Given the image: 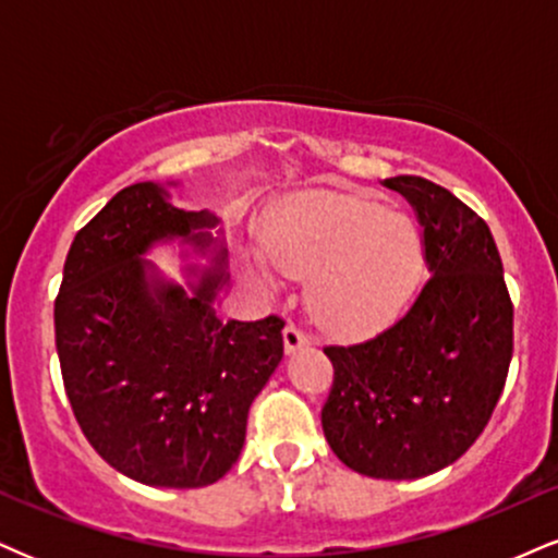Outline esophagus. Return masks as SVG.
<instances>
[{
    "label": "esophagus",
    "mask_w": 558,
    "mask_h": 558,
    "mask_svg": "<svg viewBox=\"0 0 558 558\" xmlns=\"http://www.w3.org/2000/svg\"><path fill=\"white\" fill-rule=\"evenodd\" d=\"M312 340H308V335L301 330L296 325H286L283 330V345H286V353H293L299 351V348H306Z\"/></svg>",
    "instance_id": "obj_1"
}]
</instances>
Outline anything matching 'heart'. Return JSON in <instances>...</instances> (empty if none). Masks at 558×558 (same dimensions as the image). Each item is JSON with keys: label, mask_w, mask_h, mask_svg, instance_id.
<instances>
[{"label": "heart", "mask_w": 558, "mask_h": 558, "mask_svg": "<svg viewBox=\"0 0 558 558\" xmlns=\"http://www.w3.org/2000/svg\"><path fill=\"white\" fill-rule=\"evenodd\" d=\"M262 244L275 270L308 278V312L332 332H364L398 317L424 272V236L411 215L348 192L280 199ZM269 266L254 259L257 278L272 286Z\"/></svg>", "instance_id": "1"}]
</instances>
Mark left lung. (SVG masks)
<instances>
[{
  "mask_svg": "<svg viewBox=\"0 0 558 558\" xmlns=\"http://www.w3.org/2000/svg\"><path fill=\"white\" fill-rule=\"evenodd\" d=\"M424 228L432 278L398 322L325 345L332 389L322 428L368 478H424L462 458L492 418L512 361V299L486 220L421 177L385 179Z\"/></svg>",
  "mask_w": 558,
  "mask_h": 558,
  "instance_id": "8db88e82",
  "label": "left lung"
}]
</instances>
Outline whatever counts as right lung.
<instances>
[{"instance_id":"1","label":"right lung","mask_w":558,"mask_h":558,"mask_svg":"<svg viewBox=\"0 0 558 558\" xmlns=\"http://www.w3.org/2000/svg\"><path fill=\"white\" fill-rule=\"evenodd\" d=\"M213 213H186L153 181L126 186L77 231L53 301L72 413L93 449L147 486L203 488L231 471L246 418L283 359L278 314L220 319L226 250L199 286H173L143 254L181 239L215 244Z\"/></svg>"}]
</instances>
